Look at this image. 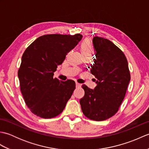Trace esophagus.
I'll return each instance as SVG.
<instances>
[{
  "label": "esophagus",
  "mask_w": 149,
  "mask_h": 149,
  "mask_svg": "<svg viewBox=\"0 0 149 149\" xmlns=\"http://www.w3.org/2000/svg\"><path fill=\"white\" fill-rule=\"evenodd\" d=\"M75 85H76V87H81V84L80 83H75Z\"/></svg>",
  "instance_id": "obj_1"
}]
</instances>
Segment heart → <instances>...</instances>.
Listing matches in <instances>:
<instances>
[{
  "label": "heart",
  "instance_id": "obj_1",
  "mask_svg": "<svg viewBox=\"0 0 149 149\" xmlns=\"http://www.w3.org/2000/svg\"><path fill=\"white\" fill-rule=\"evenodd\" d=\"M80 49L81 54L83 56H91V55L92 54V47H91L90 42L87 40L82 42L81 44Z\"/></svg>",
  "mask_w": 149,
  "mask_h": 149
}]
</instances>
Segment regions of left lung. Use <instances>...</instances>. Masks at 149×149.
Wrapping results in <instances>:
<instances>
[{
  "mask_svg": "<svg viewBox=\"0 0 149 149\" xmlns=\"http://www.w3.org/2000/svg\"><path fill=\"white\" fill-rule=\"evenodd\" d=\"M95 58L90 72L97 79L93 90L83 84L84 96L81 99L82 111L95 121L109 118L118 111L131 80L124 54L109 40L95 36Z\"/></svg>",
  "mask_w": 149,
  "mask_h": 149,
  "instance_id": "8db88e82",
  "label": "left lung"
}]
</instances>
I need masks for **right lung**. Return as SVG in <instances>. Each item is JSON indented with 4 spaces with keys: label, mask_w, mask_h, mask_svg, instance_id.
Here are the masks:
<instances>
[{
    "label": "right lung",
    "mask_w": 149,
    "mask_h": 149,
    "mask_svg": "<svg viewBox=\"0 0 149 149\" xmlns=\"http://www.w3.org/2000/svg\"><path fill=\"white\" fill-rule=\"evenodd\" d=\"M82 38L80 34H47L38 38L25 50L18 77L25 102L34 115L51 118L65 109L75 83L59 81L53 77L54 72Z\"/></svg>",
    "instance_id": "add662e5"
}]
</instances>
